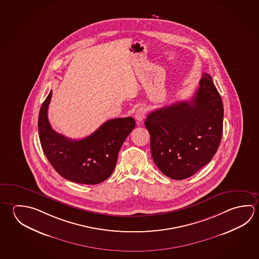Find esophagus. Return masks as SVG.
I'll use <instances>...</instances> for the list:
<instances>
[{
  "label": "esophagus",
  "mask_w": 259,
  "mask_h": 259,
  "mask_svg": "<svg viewBox=\"0 0 259 259\" xmlns=\"http://www.w3.org/2000/svg\"><path fill=\"white\" fill-rule=\"evenodd\" d=\"M145 114H146V111H145V108L144 107H139L138 109L136 110V114H135L136 121L142 122L144 118H145Z\"/></svg>",
  "instance_id": "34e87169"
}]
</instances>
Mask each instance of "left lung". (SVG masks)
Returning a JSON list of instances; mask_svg holds the SVG:
<instances>
[{"label": "left lung", "mask_w": 259, "mask_h": 259, "mask_svg": "<svg viewBox=\"0 0 259 259\" xmlns=\"http://www.w3.org/2000/svg\"><path fill=\"white\" fill-rule=\"evenodd\" d=\"M223 118L221 96L206 73L190 101L150 113L145 125L149 131L152 157L159 170L175 180L195 175L218 151Z\"/></svg>", "instance_id": "left-lung-1"}]
</instances>
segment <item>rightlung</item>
Here are the masks:
<instances>
[{
    "mask_svg": "<svg viewBox=\"0 0 259 259\" xmlns=\"http://www.w3.org/2000/svg\"><path fill=\"white\" fill-rule=\"evenodd\" d=\"M52 93L42 103L38 118L41 148L55 171L69 181L96 185L114 172L119 150L136 127L133 117L111 119L95 133L73 140L51 127L47 111Z\"/></svg>",
    "mask_w": 259,
    "mask_h": 259,
    "instance_id": "1",
    "label": "right lung"
}]
</instances>
